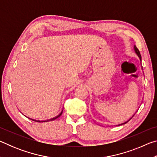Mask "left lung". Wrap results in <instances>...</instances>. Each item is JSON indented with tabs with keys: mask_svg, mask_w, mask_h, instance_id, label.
Listing matches in <instances>:
<instances>
[{
	"mask_svg": "<svg viewBox=\"0 0 157 157\" xmlns=\"http://www.w3.org/2000/svg\"><path fill=\"white\" fill-rule=\"evenodd\" d=\"M134 50H135V51H136V54L139 55V58H140V61H141V56H140V51L139 50V49L137 48H136V46H134ZM126 123H127V122H126ZM126 123H123V124H125ZM119 125H120V124H119Z\"/></svg>",
	"mask_w": 157,
	"mask_h": 157,
	"instance_id": "8db88e82",
	"label": "left lung"
}]
</instances>
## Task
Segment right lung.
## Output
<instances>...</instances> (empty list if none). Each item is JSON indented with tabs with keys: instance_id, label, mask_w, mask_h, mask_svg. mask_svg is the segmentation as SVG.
<instances>
[{
	"instance_id": "obj_1",
	"label": "right lung",
	"mask_w": 157,
	"mask_h": 157,
	"mask_svg": "<svg viewBox=\"0 0 157 157\" xmlns=\"http://www.w3.org/2000/svg\"><path fill=\"white\" fill-rule=\"evenodd\" d=\"M62 112H61L59 114V115H58L57 116H56V117H55V118H52V119H50V120H48V121H46V122L47 121H53V120H55V119H56V118H58V117H59L61 115H62ZM46 121H41V122H46ZM37 122H40V121H37Z\"/></svg>"
}]
</instances>
